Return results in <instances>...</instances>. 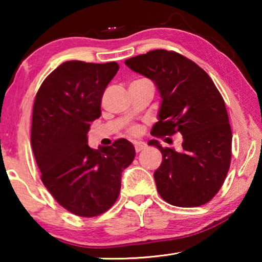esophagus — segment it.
<instances>
[{"mask_svg": "<svg viewBox=\"0 0 262 262\" xmlns=\"http://www.w3.org/2000/svg\"><path fill=\"white\" fill-rule=\"evenodd\" d=\"M134 147H135L136 152H140L141 150H143L145 147H147V143H144V142H135Z\"/></svg>", "mask_w": 262, "mask_h": 262, "instance_id": "1", "label": "esophagus"}]
</instances>
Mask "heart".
Segmentation results:
<instances>
[{
    "label": "heart",
    "instance_id": "1",
    "mask_svg": "<svg viewBox=\"0 0 262 262\" xmlns=\"http://www.w3.org/2000/svg\"><path fill=\"white\" fill-rule=\"evenodd\" d=\"M137 132V128H133L132 129V133H136Z\"/></svg>",
    "mask_w": 262,
    "mask_h": 262
}]
</instances>
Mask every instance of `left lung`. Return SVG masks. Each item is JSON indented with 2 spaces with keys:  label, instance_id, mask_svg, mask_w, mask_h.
I'll return each mask as SVG.
<instances>
[{
  "label": "left lung",
  "instance_id": "8db88e82",
  "mask_svg": "<svg viewBox=\"0 0 262 262\" xmlns=\"http://www.w3.org/2000/svg\"><path fill=\"white\" fill-rule=\"evenodd\" d=\"M133 72L155 83L159 92L154 136L183 135L180 151L163 148L154 173L157 190L170 205L198 207L210 201L223 185L231 161L232 132L224 100L205 70L187 57L165 50L125 61Z\"/></svg>",
  "mask_w": 262,
  "mask_h": 262
}]
</instances>
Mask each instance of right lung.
Here are the masks:
<instances>
[{
    "mask_svg": "<svg viewBox=\"0 0 262 262\" xmlns=\"http://www.w3.org/2000/svg\"><path fill=\"white\" fill-rule=\"evenodd\" d=\"M119 70L117 62L67 61L48 75L35 96L31 144L45 187L68 211L101 214L117 201L121 174L135 157L129 141L91 149L90 125Z\"/></svg>",
    "mask_w": 262,
    "mask_h": 262,
    "instance_id": "1",
    "label": "right lung"
}]
</instances>
